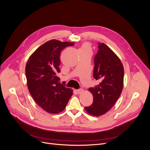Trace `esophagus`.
Segmentation results:
<instances>
[{
	"mask_svg": "<svg viewBox=\"0 0 150 150\" xmlns=\"http://www.w3.org/2000/svg\"><path fill=\"white\" fill-rule=\"evenodd\" d=\"M77 91H78V94H81L82 93L83 91H84V90L83 89H81V88H80V89H78L77 90Z\"/></svg>",
	"mask_w": 150,
	"mask_h": 150,
	"instance_id": "obj_1",
	"label": "esophagus"
}]
</instances>
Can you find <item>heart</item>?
Wrapping results in <instances>:
<instances>
[{
    "label": "heart",
    "mask_w": 150,
    "mask_h": 150,
    "mask_svg": "<svg viewBox=\"0 0 150 150\" xmlns=\"http://www.w3.org/2000/svg\"><path fill=\"white\" fill-rule=\"evenodd\" d=\"M81 51H91V46L88 43H84L80 49Z\"/></svg>",
    "instance_id": "heart-1"
}]
</instances>
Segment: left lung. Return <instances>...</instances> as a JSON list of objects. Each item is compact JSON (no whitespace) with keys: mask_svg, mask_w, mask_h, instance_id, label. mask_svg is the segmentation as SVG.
I'll return each instance as SVG.
<instances>
[{"mask_svg":"<svg viewBox=\"0 0 150 150\" xmlns=\"http://www.w3.org/2000/svg\"><path fill=\"white\" fill-rule=\"evenodd\" d=\"M94 58V78L99 81L94 88H89L93 96L91 105L85 107L89 114L99 116L105 114L120 96L123 88L124 68L115 53L104 43H98Z\"/></svg>","mask_w":150,"mask_h":150,"instance_id":"obj_1","label":"left lung"}]
</instances>
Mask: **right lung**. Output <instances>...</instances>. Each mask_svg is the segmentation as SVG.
I'll use <instances>...</instances> for the list:
<instances>
[{
	"instance_id": "1",
	"label": "right lung",
	"mask_w": 150,
	"mask_h": 150,
	"mask_svg": "<svg viewBox=\"0 0 150 150\" xmlns=\"http://www.w3.org/2000/svg\"><path fill=\"white\" fill-rule=\"evenodd\" d=\"M74 42L51 40L40 46L29 57L25 76L29 93L34 101L46 111L54 114L65 109L72 90L60 83V54L74 46Z\"/></svg>"
}]
</instances>
